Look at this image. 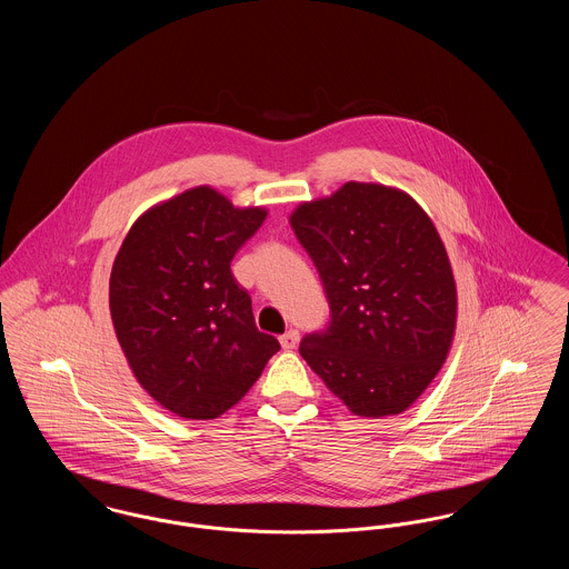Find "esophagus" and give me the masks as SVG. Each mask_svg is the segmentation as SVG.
Here are the masks:
<instances>
[{
    "instance_id": "1",
    "label": "esophagus",
    "mask_w": 569,
    "mask_h": 569,
    "mask_svg": "<svg viewBox=\"0 0 569 569\" xmlns=\"http://www.w3.org/2000/svg\"><path fill=\"white\" fill-rule=\"evenodd\" d=\"M298 339H300L298 330H288L286 335H281V337H279V343H281V348H283V350H295L298 346Z\"/></svg>"
}]
</instances>
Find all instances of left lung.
Returning a JSON list of instances; mask_svg holds the SVG:
<instances>
[{"label":"left lung","mask_w":569,"mask_h":569,"mask_svg":"<svg viewBox=\"0 0 569 569\" xmlns=\"http://www.w3.org/2000/svg\"><path fill=\"white\" fill-rule=\"evenodd\" d=\"M325 283L330 325L300 356L353 416H397L446 362L457 281L425 209L399 188L348 181L290 216Z\"/></svg>","instance_id":"8db88e82"}]
</instances>
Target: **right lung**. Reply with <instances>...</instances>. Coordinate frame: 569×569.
I'll list each match as a JSON object with an SVG mask.
<instances>
[{
    "label": "right lung",
    "instance_id": "1",
    "mask_svg": "<svg viewBox=\"0 0 569 569\" xmlns=\"http://www.w3.org/2000/svg\"><path fill=\"white\" fill-rule=\"evenodd\" d=\"M269 211L198 186L136 219L112 262L110 320L136 381L179 418L213 420L262 376L260 332L230 262Z\"/></svg>",
    "mask_w": 569,
    "mask_h": 569
}]
</instances>
